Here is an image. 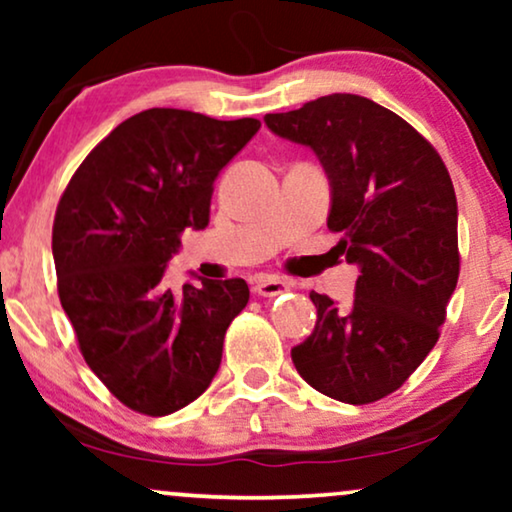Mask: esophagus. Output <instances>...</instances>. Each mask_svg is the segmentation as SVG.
I'll use <instances>...</instances> for the list:
<instances>
[{"instance_id":"34e87169","label":"esophagus","mask_w":512,"mask_h":512,"mask_svg":"<svg viewBox=\"0 0 512 512\" xmlns=\"http://www.w3.org/2000/svg\"><path fill=\"white\" fill-rule=\"evenodd\" d=\"M286 289H289V284L282 282V279H277V277H270V275L256 277V282H254V291L258 293V296H265V298L279 296V293Z\"/></svg>"}]
</instances>
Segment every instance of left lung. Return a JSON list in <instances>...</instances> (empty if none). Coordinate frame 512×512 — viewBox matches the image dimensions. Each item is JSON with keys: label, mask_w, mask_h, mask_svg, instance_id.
Segmentation results:
<instances>
[{"label": "left lung", "mask_w": 512, "mask_h": 512, "mask_svg": "<svg viewBox=\"0 0 512 512\" xmlns=\"http://www.w3.org/2000/svg\"><path fill=\"white\" fill-rule=\"evenodd\" d=\"M314 151L331 186L328 228L359 268L354 300L310 293L317 324L291 349L300 377L349 405L396 391L438 342L459 279L457 195L436 149L394 111L333 93L263 118Z\"/></svg>", "instance_id": "1"}]
</instances>
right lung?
<instances>
[{"instance_id": "add662e5", "label": "right lung", "mask_w": 512, "mask_h": 512, "mask_svg": "<svg viewBox=\"0 0 512 512\" xmlns=\"http://www.w3.org/2000/svg\"><path fill=\"white\" fill-rule=\"evenodd\" d=\"M261 123L146 109L102 139L62 193L53 261L81 354L142 415L193 403L221 366L223 338L249 303L244 279L163 284L186 228L209 223L214 181Z\"/></svg>"}]
</instances>
